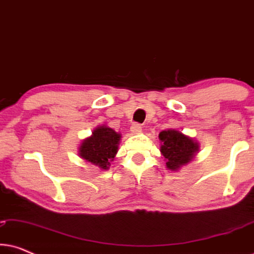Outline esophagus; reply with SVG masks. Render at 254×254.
Segmentation results:
<instances>
[{
  "label": "esophagus",
  "instance_id": "esophagus-1",
  "mask_svg": "<svg viewBox=\"0 0 254 254\" xmlns=\"http://www.w3.org/2000/svg\"><path fill=\"white\" fill-rule=\"evenodd\" d=\"M130 131L133 134H140L142 131V127L140 124H133L130 127Z\"/></svg>",
  "mask_w": 254,
  "mask_h": 254
}]
</instances>
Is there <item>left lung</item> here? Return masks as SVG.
I'll return each mask as SVG.
<instances>
[{
  "instance_id": "obj_1",
  "label": "left lung",
  "mask_w": 254,
  "mask_h": 254,
  "mask_svg": "<svg viewBox=\"0 0 254 254\" xmlns=\"http://www.w3.org/2000/svg\"><path fill=\"white\" fill-rule=\"evenodd\" d=\"M162 142L161 152L166 161V168L177 171L192 161L199 151V143L176 129L163 130L158 135Z\"/></svg>"
}]
</instances>
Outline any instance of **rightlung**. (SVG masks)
I'll list each match as a JSON object with an SVG mask.
<instances>
[{"label":"right lung","instance_id":"obj_1","mask_svg":"<svg viewBox=\"0 0 254 254\" xmlns=\"http://www.w3.org/2000/svg\"><path fill=\"white\" fill-rule=\"evenodd\" d=\"M121 135L107 126H99L79 145V156L86 162L107 170L118 151Z\"/></svg>","mask_w":254,"mask_h":254}]
</instances>
